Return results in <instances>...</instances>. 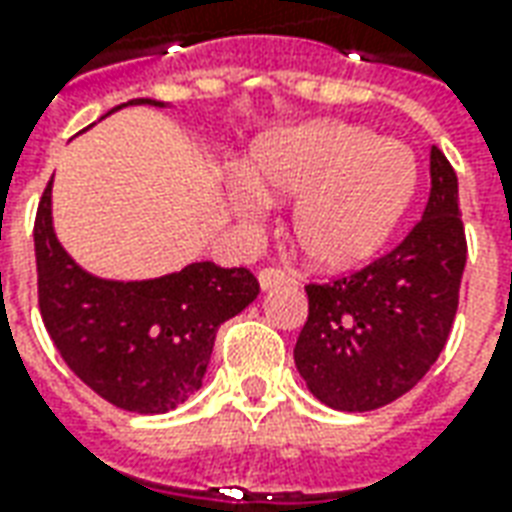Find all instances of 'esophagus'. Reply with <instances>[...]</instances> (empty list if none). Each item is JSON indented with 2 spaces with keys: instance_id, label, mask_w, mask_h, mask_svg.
Instances as JSON below:
<instances>
[{
  "instance_id": "obj_1",
  "label": "esophagus",
  "mask_w": 512,
  "mask_h": 512,
  "mask_svg": "<svg viewBox=\"0 0 512 512\" xmlns=\"http://www.w3.org/2000/svg\"><path fill=\"white\" fill-rule=\"evenodd\" d=\"M257 282H260V288L263 290H274L282 288L288 277H285V271H279V268H263L260 274H257Z\"/></svg>"
}]
</instances>
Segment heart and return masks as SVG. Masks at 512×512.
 I'll return each mask as SVG.
<instances>
[{
  "label": "heart",
  "mask_w": 512,
  "mask_h": 512,
  "mask_svg": "<svg viewBox=\"0 0 512 512\" xmlns=\"http://www.w3.org/2000/svg\"><path fill=\"white\" fill-rule=\"evenodd\" d=\"M417 189V161L370 128L318 120L282 128L252 150L249 178L227 186L246 224L266 219L268 200H293V235L321 268H351L384 246Z\"/></svg>",
  "instance_id": "b5f03b06"
}]
</instances>
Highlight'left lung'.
I'll use <instances>...</instances> for the list:
<instances>
[{"mask_svg":"<svg viewBox=\"0 0 512 512\" xmlns=\"http://www.w3.org/2000/svg\"><path fill=\"white\" fill-rule=\"evenodd\" d=\"M466 266L458 175L430 147V197L417 227L351 277L307 285L310 315L293 359L307 389L337 411L406 395L450 337Z\"/></svg>","mask_w":512,"mask_h":512,"instance_id":"obj_1","label":"left lung"}]
</instances>
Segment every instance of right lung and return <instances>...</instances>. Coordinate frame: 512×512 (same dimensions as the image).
Returning <instances> with one entry per match:
<instances>
[{"instance_id": "obj_1", "label": "right lung", "mask_w": 512, "mask_h": 512, "mask_svg": "<svg viewBox=\"0 0 512 512\" xmlns=\"http://www.w3.org/2000/svg\"><path fill=\"white\" fill-rule=\"evenodd\" d=\"M128 104L167 106L153 98ZM51 183L35 216L38 304L46 332L65 365L112 406L167 414L202 386L219 326L257 299L255 274L200 260L156 279L95 277L54 233Z\"/></svg>"}]
</instances>
